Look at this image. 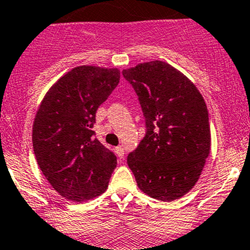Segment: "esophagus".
I'll return each mask as SVG.
<instances>
[{
  "label": "esophagus",
  "instance_id": "1",
  "mask_svg": "<svg viewBox=\"0 0 250 250\" xmlns=\"http://www.w3.org/2000/svg\"><path fill=\"white\" fill-rule=\"evenodd\" d=\"M115 151H116V154H117L118 158L122 159L123 157H125V148H123L122 146H118V147H116V149H115Z\"/></svg>",
  "mask_w": 250,
  "mask_h": 250
}]
</instances>
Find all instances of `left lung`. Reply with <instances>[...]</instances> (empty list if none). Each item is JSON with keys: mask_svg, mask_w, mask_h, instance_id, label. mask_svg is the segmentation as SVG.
Segmentation results:
<instances>
[{"mask_svg": "<svg viewBox=\"0 0 250 250\" xmlns=\"http://www.w3.org/2000/svg\"><path fill=\"white\" fill-rule=\"evenodd\" d=\"M123 77L139 97L147 132L127 163L138 187L172 201L195 186L211 149L208 111L196 86L163 61L139 63Z\"/></svg>", "mask_w": 250, "mask_h": 250, "instance_id": "1", "label": "left lung"}]
</instances>
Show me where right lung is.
<instances>
[{
	"instance_id": "obj_1",
	"label": "right lung",
	"mask_w": 250,
	"mask_h": 250,
	"mask_svg": "<svg viewBox=\"0 0 250 250\" xmlns=\"http://www.w3.org/2000/svg\"><path fill=\"white\" fill-rule=\"evenodd\" d=\"M120 83L117 68L80 65L46 92L33 122L37 163L52 188L74 202L106 190L116 156L92 130L96 112Z\"/></svg>"
}]
</instances>
